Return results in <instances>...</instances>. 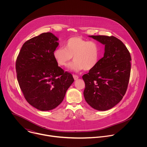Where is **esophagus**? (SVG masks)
I'll use <instances>...</instances> for the list:
<instances>
[{"mask_svg":"<svg viewBox=\"0 0 147 147\" xmlns=\"http://www.w3.org/2000/svg\"><path fill=\"white\" fill-rule=\"evenodd\" d=\"M73 78H74V80H78V76H77V75H73Z\"/></svg>","mask_w":147,"mask_h":147,"instance_id":"34e87169","label":"esophagus"}]
</instances>
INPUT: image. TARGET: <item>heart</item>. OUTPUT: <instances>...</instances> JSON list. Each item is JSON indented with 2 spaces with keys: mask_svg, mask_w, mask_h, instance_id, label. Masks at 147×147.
Returning a JSON list of instances; mask_svg holds the SVG:
<instances>
[{
  "mask_svg": "<svg viewBox=\"0 0 147 147\" xmlns=\"http://www.w3.org/2000/svg\"><path fill=\"white\" fill-rule=\"evenodd\" d=\"M100 55V47L97 42L79 36L69 38L64 48L59 47L53 53L56 63L61 67L66 66L73 57L74 61L69 68L74 72L93 69L98 64Z\"/></svg>",
  "mask_w": 147,
  "mask_h": 147,
  "instance_id": "1",
  "label": "heart"
}]
</instances>
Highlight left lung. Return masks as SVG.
Segmentation results:
<instances>
[{
    "label": "left lung",
    "instance_id": "left-lung-1",
    "mask_svg": "<svg viewBox=\"0 0 147 147\" xmlns=\"http://www.w3.org/2000/svg\"><path fill=\"white\" fill-rule=\"evenodd\" d=\"M88 36L105 45V53L96 66L82 76L86 84L84 96L92 108L105 111L116 105L126 92L131 59L126 47L117 38Z\"/></svg>",
    "mask_w": 147,
    "mask_h": 147
}]
</instances>
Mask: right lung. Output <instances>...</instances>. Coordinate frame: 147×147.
<instances>
[{
  "instance_id": "right-lung-1",
  "label": "right lung",
  "mask_w": 147,
  "mask_h": 147,
  "mask_svg": "<svg viewBox=\"0 0 147 147\" xmlns=\"http://www.w3.org/2000/svg\"><path fill=\"white\" fill-rule=\"evenodd\" d=\"M58 40L51 32L35 36L23 44L16 60L17 80L24 98L41 111L56 108L74 82L73 76L58 66L53 58Z\"/></svg>"
}]
</instances>
